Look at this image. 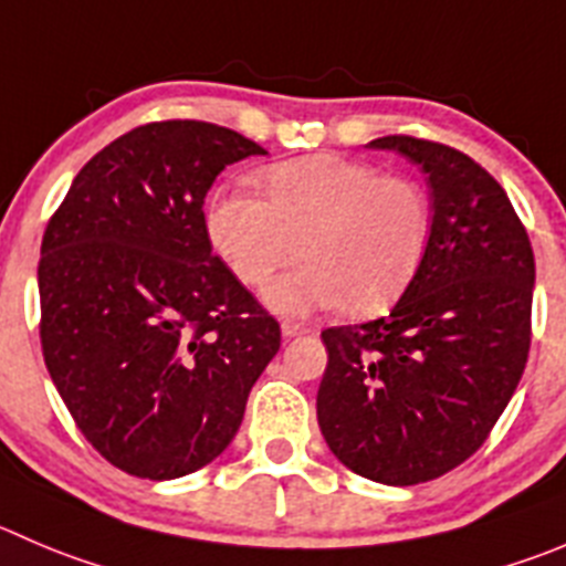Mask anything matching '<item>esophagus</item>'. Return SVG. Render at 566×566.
Returning <instances> with one entry per match:
<instances>
[{
	"mask_svg": "<svg viewBox=\"0 0 566 566\" xmlns=\"http://www.w3.org/2000/svg\"><path fill=\"white\" fill-rule=\"evenodd\" d=\"M280 333H283V338H294V336H303V333H308V327L300 325V322H283V325H280Z\"/></svg>",
	"mask_w": 566,
	"mask_h": 566,
	"instance_id": "1",
	"label": "esophagus"
}]
</instances>
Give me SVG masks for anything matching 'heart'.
I'll use <instances>...</instances> for the list:
<instances>
[{
    "mask_svg": "<svg viewBox=\"0 0 566 566\" xmlns=\"http://www.w3.org/2000/svg\"><path fill=\"white\" fill-rule=\"evenodd\" d=\"M263 199L219 193L208 235L230 272L258 289L283 263H303L266 289L280 314L342 305L367 316L395 303L411 283L430 235V206L408 177L380 175L333 153L283 160L258 175Z\"/></svg>",
    "mask_w": 566,
    "mask_h": 566,
    "instance_id": "b5f03b06",
    "label": "heart"
}]
</instances>
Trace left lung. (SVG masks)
<instances>
[{"label":"left lung","mask_w":566,"mask_h":566,"mask_svg":"<svg viewBox=\"0 0 566 566\" xmlns=\"http://www.w3.org/2000/svg\"><path fill=\"white\" fill-rule=\"evenodd\" d=\"M428 175L430 235L386 316L322 331L316 419L355 475L386 486L464 464L509 406L531 347L534 250L503 186L470 155L384 136Z\"/></svg>","instance_id":"8db88e82"}]
</instances>
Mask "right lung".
<instances>
[{"instance_id":"right-lung-1","label":"right lung","mask_w":566,"mask_h":566,"mask_svg":"<svg viewBox=\"0 0 566 566\" xmlns=\"http://www.w3.org/2000/svg\"><path fill=\"white\" fill-rule=\"evenodd\" d=\"M266 155L228 127H136L80 169L38 263L52 384L102 459L171 481L224 453L280 325L211 252L206 193Z\"/></svg>"}]
</instances>
